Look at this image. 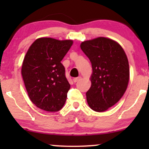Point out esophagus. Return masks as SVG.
<instances>
[{
	"instance_id": "obj_1",
	"label": "esophagus",
	"mask_w": 149,
	"mask_h": 149,
	"mask_svg": "<svg viewBox=\"0 0 149 149\" xmlns=\"http://www.w3.org/2000/svg\"><path fill=\"white\" fill-rule=\"evenodd\" d=\"M80 78H81V77H77V78H74L73 79V82H74V83H76L77 81H78V80H79Z\"/></svg>"
}]
</instances>
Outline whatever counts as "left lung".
Masks as SVG:
<instances>
[{"label":"left lung","mask_w":149,"mask_h":149,"mask_svg":"<svg viewBox=\"0 0 149 149\" xmlns=\"http://www.w3.org/2000/svg\"><path fill=\"white\" fill-rule=\"evenodd\" d=\"M80 48L92 67L87 102L95 111H105L117 103L127 90L130 78L127 57L117 42L104 37L83 42Z\"/></svg>","instance_id":"1"}]
</instances>
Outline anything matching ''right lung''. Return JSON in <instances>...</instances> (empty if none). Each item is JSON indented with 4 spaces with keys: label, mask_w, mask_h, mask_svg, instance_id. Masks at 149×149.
Here are the masks:
<instances>
[{
    "label": "right lung",
    "mask_w": 149,
    "mask_h": 149,
    "mask_svg": "<svg viewBox=\"0 0 149 149\" xmlns=\"http://www.w3.org/2000/svg\"><path fill=\"white\" fill-rule=\"evenodd\" d=\"M72 44L71 40L40 38L26 54L22 78L31 101L42 110L58 111L66 102L71 86L61 61Z\"/></svg>",
    "instance_id": "1"
}]
</instances>
